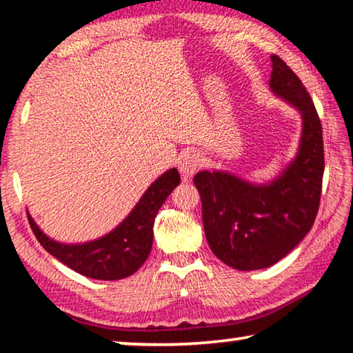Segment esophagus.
<instances>
[{
	"label": "esophagus",
	"instance_id": "obj_1",
	"mask_svg": "<svg viewBox=\"0 0 353 353\" xmlns=\"http://www.w3.org/2000/svg\"><path fill=\"white\" fill-rule=\"evenodd\" d=\"M201 157L199 154L196 152H187L182 155L181 159V163H179V171H181V174L188 179L194 174V172H198L201 170Z\"/></svg>",
	"mask_w": 353,
	"mask_h": 353
}]
</instances>
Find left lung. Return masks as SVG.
Listing matches in <instances>:
<instances>
[{"label": "left lung", "instance_id": "1", "mask_svg": "<svg viewBox=\"0 0 353 353\" xmlns=\"http://www.w3.org/2000/svg\"><path fill=\"white\" fill-rule=\"evenodd\" d=\"M271 62V90L302 113L296 159L268 185L219 171H199L193 179L208 246L240 271L263 270L288 255L313 227L321 202L324 140L319 115L294 71L276 54Z\"/></svg>", "mask_w": 353, "mask_h": 353}]
</instances>
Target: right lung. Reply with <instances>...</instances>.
I'll use <instances>...</instances> for the list:
<instances>
[{"label":"right lung","mask_w":353,"mask_h":353,"mask_svg":"<svg viewBox=\"0 0 353 353\" xmlns=\"http://www.w3.org/2000/svg\"><path fill=\"white\" fill-rule=\"evenodd\" d=\"M181 183L176 168L160 176L143 194L129 216L110 234L90 243L62 244L48 238L28 214L35 238L52 256L82 276L97 280H119L132 276L152 249V227L159 208Z\"/></svg>","instance_id":"add662e5"}]
</instances>
